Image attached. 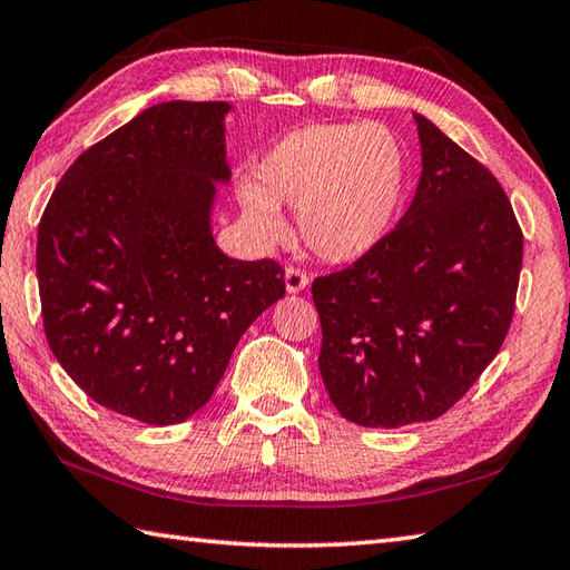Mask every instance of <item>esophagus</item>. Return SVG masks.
I'll return each instance as SVG.
<instances>
[{"label": "esophagus", "mask_w": 570, "mask_h": 570, "mask_svg": "<svg viewBox=\"0 0 570 570\" xmlns=\"http://www.w3.org/2000/svg\"><path fill=\"white\" fill-rule=\"evenodd\" d=\"M284 282H286V292L288 294H298V292H304V288L308 286V274L296 269V266H288L286 274H284Z\"/></svg>", "instance_id": "1"}]
</instances>
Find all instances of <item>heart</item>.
Returning <instances> with one entry per match:
<instances>
[{
    "mask_svg": "<svg viewBox=\"0 0 570 570\" xmlns=\"http://www.w3.org/2000/svg\"><path fill=\"white\" fill-rule=\"evenodd\" d=\"M407 187V150L383 122H314L274 142L239 187L244 217L262 239L284 237L278 209L296 212L318 259L345 264L393 229Z\"/></svg>",
    "mask_w": 570,
    "mask_h": 570,
    "instance_id": "b5f03b06",
    "label": "heart"
}]
</instances>
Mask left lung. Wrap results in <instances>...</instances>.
<instances>
[{
	"label": "left lung",
	"instance_id": "1",
	"mask_svg": "<svg viewBox=\"0 0 570 570\" xmlns=\"http://www.w3.org/2000/svg\"><path fill=\"white\" fill-rule=\"evenodd\" d=\"M415 197L348 269L318 276V371L363 428L448 412L494 361L514 316L523 234L497 177L425 116Z\"/></svg>",
	"mask_w": 570,
	"mask_h": 570
}]
</instances>
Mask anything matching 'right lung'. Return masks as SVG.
<instances>
[{
  "instance_id": "1",
  "label": "right lung",
  "mask_w": 570,
  "mask_h": 570,
  "mask_svg": "<svg viewBox=\"0 0 570 570\" xmlns=\"http://www.w3.org/2000/svg\"><path fill=\"white\" fill-rule=\"evenodd\" d=\"M225 100H167L91 145L53 189L37 237L49 348L98 405L145 425L203 407L242 333L284 296L274 259L212 237L227 185Z\"/></svg>"
}]
</instances>
